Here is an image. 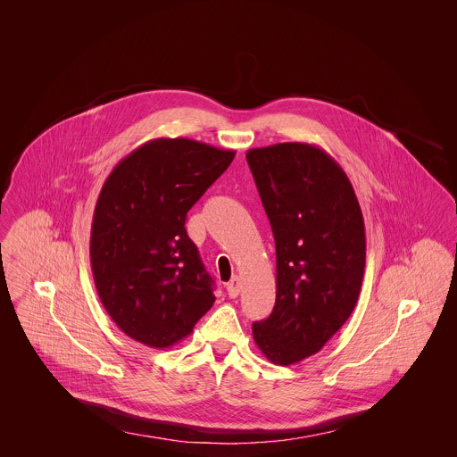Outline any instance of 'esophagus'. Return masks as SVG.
<instances>
[{
	"label": "esophagus",
	"mask_w": 457,
	"mask_h": 457,
	"mask_svg": "<svg viewBox=\"0 0 457 457\" xmlns=\"http://www.w3.org/2000/svg\"><path fill=\"white\" fill-rule=\"evenodd\" d=\"M226 291H228V296L229 298H237L241 291V281H239L238 276H235L229 283L226 284Z\"/></svg>",
	"instance_id": "1"
}]
</instances>
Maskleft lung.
Returning a JSON list of instances; mask_svg holds the SVG:
<instances>
[{
	"instance_id": "1",
	"label": "left lung",
	"mask_w": 457,
	"mask_h": 457,
	"mask_svg": "<svg viewBox=\"0 0 457 457\" xmlns=\"http://www.w3.org/2000/svg\"><path fill=\"white\" fill-rule=\"evenodd\" d=\"M276 241V304L252 326L276 365L319 353L353 313L365 272V222L348 176L312 144L246 153Z\"/></svg>"
}]
</instances>
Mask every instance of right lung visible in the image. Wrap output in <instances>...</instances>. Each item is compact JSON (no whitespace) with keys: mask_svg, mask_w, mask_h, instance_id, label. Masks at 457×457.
Instances as JSON below:
<instances>
[{"mask_svg":"<svg viewBox=\"0 0 457 457\" xmlns=\"http://www.w3.org/2000/svg\"><path fill=\"white\" fill-rule=\"evenodd\" d=\"M235 154L190 138H155L104 181L92 218L90 267L109 317L137 343L171 348L216 302L185 220Z\"/></svg>","mask_w":457,"mask_h":457,"instance_id":"add662e5","label":"right lung"}]
</instances>
